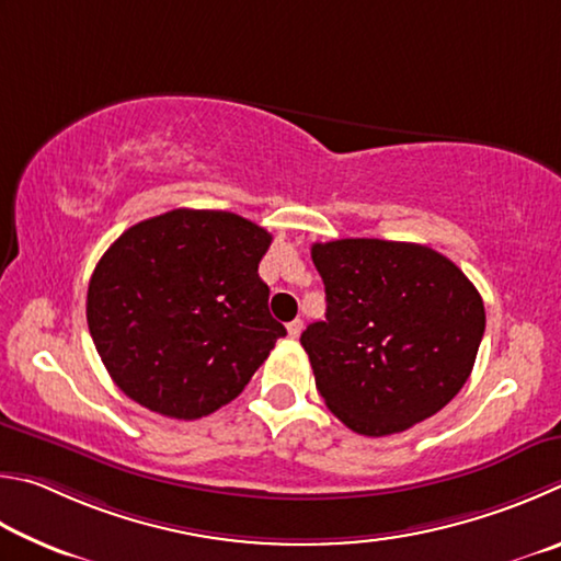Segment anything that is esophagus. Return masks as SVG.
Returning a JSON list of instances; mask_svg holds the SVG:
<instances>
[{"label":"esophagus","mask_w":561,"mask_h":561,"mask_svg":"<svg viewBox=\"0 0 561 561\" xmlns=\"http://www.w3.org/2000/svg\"><path fill=\"white\" fill-rule=\"evenodd\" d=\"M300 332H302V320L300 318H296L293 322H288V335L296 340V337H300Z\"/></svg>","instance_id":"esophagus-1"}]
</instances>
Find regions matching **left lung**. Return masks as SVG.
I'll use <instances>...</instances> for the list:
<instances>
[{
  "label": "left lung",
  "instance_id": "1",
  "mask_svg": "<svg viewBox=\"0 0 561 561\" xmlns=\"http://www.w3.org/2000/svg\"><path fill=\"white\" fill-rule=\"evenodd\" d=\"M325 320L300 335L328 409L362 436L434 416L470 377L485 332L483 298L446 255L421 243H312Z\"/></svg>",
  "mask_w": 561,
  "mask_h": 561
}]
</instances>
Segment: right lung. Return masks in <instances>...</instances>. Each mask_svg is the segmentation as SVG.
I'll return each instance as SVG.
<instances>
[{
	"instance_id": "1",
	"label": "right lung",
	"mask_w": 561,
	"mask_h": 561,
	"mask_svg": "<svg viewBox=\"0 0 561 561\" xmlns=\"http://www.w3.org/2000/svg\"><path fill=\"white\" fill-rule=\"evenodd\" d=\"M271 233L231 211L172 209L98 261L85 318L107 375L137 404L202 419L249 385L286 328L259 263Z\"/></svg>"
}]
</instances>
